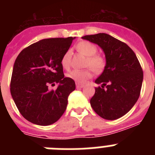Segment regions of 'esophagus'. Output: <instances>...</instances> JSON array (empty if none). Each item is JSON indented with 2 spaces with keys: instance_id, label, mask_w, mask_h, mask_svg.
<instances>
[{
  "instance_id": "obj_1",
  "label": "esophagus",
  "mask_w": 155,
  "mask_h": 155,
  "mask_svg": "<svg viewBox=\"0 0 155 155\" xmlns=\"http://www.w3.org/2000/svg\"><path fill=\"white\" fill-rule=\"evenodd\" d=\"M84 84H80V83H76V87L77 88H81V87H84Z\"/></svg>"
}]
</instances>
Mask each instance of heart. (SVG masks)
Here are the masks:
<instances>
[{"mask_svg":"<svg viewBox=\"0 0 155 155\" xmlns=\"http://www.w3.org/2000/svg\"><path fill=\"white\" fill-rule=\"evenodd\" d=\"M78 51L85 56L87 58L86 67L91 68L95 73H100L103 71L105 65V61L103 57L96 54L97 47L93 43L87 41L80 42L76 46ZM71 51L68 50L61 59V65L64 69H68L71 66ZM68 78L74 81L77 83H84L92 77L91 70L86 69L84 71L73 70L67 74Z\"/></svg>","mask_w":155,"mask_h":155,"instance_id":"b5f03b06","label":"heart"}]
</instances>
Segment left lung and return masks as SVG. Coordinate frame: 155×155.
Masks as SVG:
<instances>
[{
    "mask_svg": "<svg viewBox=\"0 0 155 155\" xmlns=\"http://www.w3.org/2000/svg\"><path fill=\"white\" fill-rule=\"evenodd\" d=\"M81 38L98 45L105 57L103 72L94 81L102 87H95L91 106L102 118L117 120L127 114L139 98L143 82L140 64L130 48L110 35L98 33Z\"/></svg>",
    "mask_w": 155,
    "mask_h": 155,
    "instance_id": "8db88e82",
    "label": "left lung"
}]
</instances>
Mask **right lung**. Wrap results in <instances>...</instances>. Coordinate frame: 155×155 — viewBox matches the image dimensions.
<instances>
[{"label": "right lung", "instance_id": "1", "mask_svg": "<svg viewBox=\"0 0 155 155\" xmlns=\"http://www.w3.org/2000/svg\"><path fill=\"white\" fill-rule=\"evenodd\" d=\"M75 37L39 40L24 49L16 58L11 94L18 109L31 124L49 126L61 118L75 82L65 78L61 59ZM57 83L55 91L49 84Z\"/></svg>", "mask_w": 155, "mask_h": 155}]
</instances>
